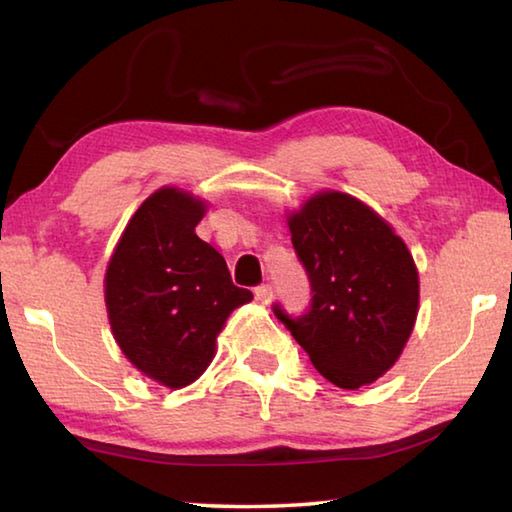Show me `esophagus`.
I'll use <instances>...</instances> for the list:
<instances>
[{
  "instance_id": "1",
  "label": "esophagus",
  "mask_w": 512,
  "mask_h": 512,
  "mask_svg": "<svg viewBox=\"0 0 512 512\" xmlns=\"http://www.w3.org/2000/svg\"><path fill=\"white\" fill-rule=\"evenodd\" d=\"M255 300L259 302V304H268L273 300V286L271 284H262V286H257L255 288Z\"/></svg>"
}]
</instances>
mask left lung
Here are the masks:
<instances>
[{
    "label": "left lung",
    "instance_id": "8db88e82",
    "mask_svg": "<svg viewBox=\"0 0 512 512\" xmlns=\"http://www.w3.org/2000/svg\"><path fill=\"white\" fill-rule=\"evenodd\" d=\"M311 284L306 313L273 304L313 367L342 389L374 383L394 365L418 313V271L383 217L345 192H318L288 217Z\"/></svg>",
    "mask_w": 512,
    "mask_h": 512
}]
</instances>
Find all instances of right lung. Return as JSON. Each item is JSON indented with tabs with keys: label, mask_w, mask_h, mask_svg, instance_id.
I'll use <instances>...</instances> for the list:
<instances>
[{
	"label": "right lung",
	"mask_w": 512,
	"mask_h": 512,
	"mask_svg": "<svg viewBox=\"0 0 512 512\" xmlns=\"http://www.w3.org/2000/svg\"><path fill=\"white\" fill-rule=\"evenodd\" d=\"M206 203L161 188L134 212L105 275L109 324L132 365L170 389L197 380L237 306L253 300L232 284L226 259L197 237Z\"/></svg>",
	"instance_id": "1"
}]
</instances>
